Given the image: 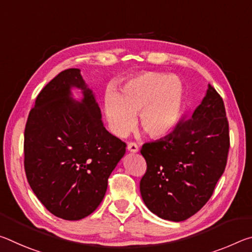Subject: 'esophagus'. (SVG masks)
I'll use <instances>...</instances> for the list:
<instances>
[{"mask_svg":"<svg viewBox=\"0 0 252 252\" xmlns=\"http://www.w3.org/2000/svg\"><path fill=\"white\" fill-rule=\"evenodd\" d=\"M126 149H127V151H130V152H132V153H135V152L139 151L138 144L134 143V142H130L129 144H127Z\"/></svg>","mask_w":252,"mask_h":252,"instance_id":"34e87169","label":"esophagus"}]
</instances>
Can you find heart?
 <instances>
[{
	"label": "heart",
	"mask_w": 252,
	"mask_h": 252,
	"mask_svg": "<svg viewBox=\"0 0 252 252\" xmlns=\"http://www.w3.org/2000/svg\"><path fill=\"white\" fill-rule=\"evenodd\" d=\"M185 90L177 76L146 72L122 85L120 92L109 91L104 111L111 131L125 136L139 125L151 138H163L174 130L180 120Z\"/></svg>",
	"instance_id": "b5f03b06"
}]
</instances>
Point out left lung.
Masks as SVG:
<instances>
[{"instance_id": "8db88e82", "label": "left lung", "mask_w": 252, "mask_h": 252, "mask_svg": "<svg viewBox=\"0 0 252 252\" xmlns=\"http://www.w3.org/2000/svg\"><path fill=\"white\" fill-rule=\"evenodd\" d=\"M229 148L223 100L209 84L190 119L179 122L163 139L141 148L147 171L140 192L149 210L176 222L195 215L211 198L224 172Z\"/></svg>"}]
</instances>
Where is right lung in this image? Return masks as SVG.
I'll list each match as a JSON object with an SVG mask.
<instances>
[{
    "label": "right lung",
    "instance_id": "1",
    "mask_svg": "<svg viewBox=\"0 0 252 252\" xmlns=\"http://www.w3.org/2000/svg\"><path fill=\"white\" fill-rule=\"evenodd\" d=\"M72 86L83 90L81 102L71 99ZM126 147L104 127L80 70H64L42 89L29 113L24 131L29 185L52 215L83 219L103 200Z\"/></svg>",
    "mask_w": 252,
    "mask_h": 252
}]
</instances>
